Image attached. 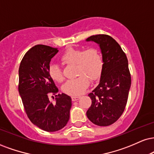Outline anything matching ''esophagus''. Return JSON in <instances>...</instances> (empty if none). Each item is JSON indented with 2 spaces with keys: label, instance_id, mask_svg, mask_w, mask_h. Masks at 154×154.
Instances as JSON below:
<instances>
[{
  "label": "esophagus",
  "instance_id": "obj_1",
  "mask_svg": "<svg viewBox=\"0 0 154 154\" xmlns=\"http://www.w3.org/2000/svg\"><path fill=\"white\" fill-rule=\"evenodd\" d=\"M79 97H80L79 96H72V101H76L77 100Z\"/></svg>",
  "mask_w": 154,
  "mask_h": 154
}]
</instances>
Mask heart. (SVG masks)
<instances>
[{
	"label": "heart",
	"instance_id": "b5f03b06",
	"mask_svg": "<svg viewBox=\"0 0 154 154\" xmlns=\"http://www.w3.org/2000/svg\"><path fill=\"white\" fill-rule=\"evenodd\" d=\"M62 61L68 64L77 65V75L79 77L67 81L63 86V91L72 96H79L85 92L90 85V79L95 81L100 75L103 59L97 49L90 47L82 49H69L62 57ZM50 77L56 82L64 79L62 69L58 64L49 66Z\"/></svg>",
	"mask_w": 154,
	"mask_h": 154
}]
</instances>
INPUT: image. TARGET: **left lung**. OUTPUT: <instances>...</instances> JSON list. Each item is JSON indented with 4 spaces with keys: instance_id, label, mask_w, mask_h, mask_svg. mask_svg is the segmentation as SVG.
<instances>
[{
    "instance_id": "1",
    "label": "left lung",
    "mask_w": 154,
    "mask_h": 154,
    "mask_svg": "<svg viewBox=\"0 0 154 154\" xmlns=\"http://www.w3.org/2000/svg\"><path fill=\"white\" fill-rule=\"evenodd\" d=\"M86 42L97 44L103 57L99 84L88 95L92 104L87 117L99 126H107L117 121L126 105L131 78L125 54L112 37L105 34L91 36Z\"/></svg>"
}]
</instances>
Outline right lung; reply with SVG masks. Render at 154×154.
I'll return each instance as SVG.
<instances>
[{
    "mask_svg": "<svg viewBox=\"0 0 154 154\" xmlns=\"http://www.w3.org/2000/svg\"><path fill=\"white\" fill-rule=\"evenodd\" d=\"M59 50L45 45H36L26 53L18 69V92L28 118L34 125L47 132L63 128L69 121L72 99L58 94L53 104L48 96L59 90L50 77L49 64Z\"/></svg>",
    "mask_w": 154,
    "mask_h": 154,
    "instance_id": "add662e5",
    "label": "right lung"
}]
</instances>
